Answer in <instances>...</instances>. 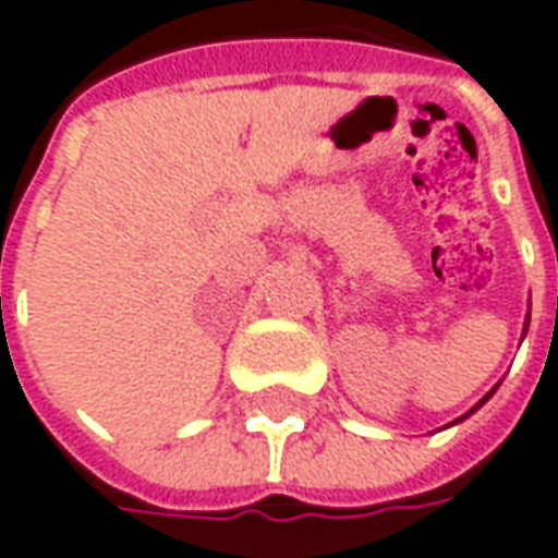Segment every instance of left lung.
Instances as JSON below:
<instances>
[{
  "label": "left lung",
  "instance_id": "8db88e82",
  "mask_svg": "<svg viewBox=\"0 0 558 558\" xmlns=\"http://www.w3.org/2000/svg\"><path fill=\"white\" fill-rule=\"evenodd\" d=\"M526 326H529V323H526ZM490 395H493V391H490ZM490 395H487V398H484V400H481V403H478V407H484V403H487V400H490ZM478 407H472V410H469V412H466V415H472V412H475V410H478ZM466 415H463V418H466ZM463 418H457V421H463Z\"/></svg>",
  "mask_w": 558,
  "mask_h": 558
}]
</instances>
